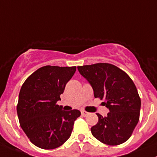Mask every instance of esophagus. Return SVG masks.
I'll list each match as a JSON object with an SVG mask.
<instances>
[{"label":"esophagus","mask_w":157,"mask_h":157,"mask_svg":"<svg viewBox=\"0 0 157 157\" xmlns=\"http://www.w3.org/2000/svg\"><path fill=\"white\" fill-rule=\"evenodd\" d=\"M81 114H82V115H83V116H86V115H88V112H86V111H82L81 112Z\"/></svg>","instance_id":"obj_1"}]
</instances>
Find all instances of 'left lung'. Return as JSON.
Listing matches in <instances>:
<instances>
[{"label": "left lung", "mask_w": 157, "mask_h": 157, "mask_svg": "<svg viewBox=\"0 0 157 157\" xmlns=\"http://www.w3.org/2000/svg\"><path fill=\"white\" fill-rule=\"evenodd\" d=\"M91 85L95 98L104 99L109 109L107 116L97 113L99 121L91 128L93 137L105 144L115 146L127 141L140 118V99L131 77L108 63L77 67Z\"/></svg>", "instance_id": "8db88e82"}]
</instances>
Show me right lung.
Returning <instances> with one entry per match:
<instances>
[{"label": "right lung", "instance_id": "add662e5", "mask_svg": "<svg viewBox=\"0 0 157 157\" xmlns=\"http://www.w3.org/2000/svg\"><path fill=\"white\" fill-rule=\"evenodd\" d=\"M76 68L44 66L33 73L20 89L17 106L20 126L39 148L52 150L65 143L81 115L77 109L64 111L57 105Z\"/></svg>", "mask_w": 157, "mask_h": 157}]
</instances>
